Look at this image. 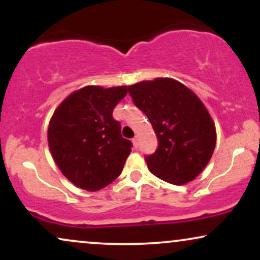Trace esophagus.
Masks as SVG:
<instances>
[{
    "label": "esophagus",
    "instance_id": "34e87169",
    "mask_svg": "<svg viewBox=\"0 0 260 260\" xmlns=\"http://www.w3.org/2000/svg\"><path fill=\"white\" fill-rule=\"evenodd\" d=\"M132 143H133V147H134V148H137V147H138V143H139V139H138V137H134V138L132 139Z\"/></svg>",
    "mask_w": 260,
    "mask_h": 260
}]
</instances>
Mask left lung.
<instances>
[{
	"mask_svg": "<svg viewBox=\"0 0 260 260\" xmlns=\"http://www.w3.org/2000/svg\"><path fill=\"white\" fill-rule=\"evenodd\" d=\"M128 91L159 142L156 151L145 156L149 171L176 186L194 180L216 144L215 124L199 98L171 78L144 80Z\"/></svg>",
	"mask_w": 260,
	"mask_h": 260,
	"instance_id": "left-lung-1",
	"label": "left lung"
}]
</instances>
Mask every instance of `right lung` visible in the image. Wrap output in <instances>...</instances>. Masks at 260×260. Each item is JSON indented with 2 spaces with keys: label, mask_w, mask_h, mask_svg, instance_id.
Returning a JSON list of instances; mask_svg holds the SVG:
<instances>
[{
  "label": "right lung",
  "mask_w": 260,
  "mask_h": 260,
  "mask_svg": "<svg viewBox=\"0 0 260 260\" xmlns=\"http://www.w3.org/2000/svg\"><path fill=\"white\" fill-rule=\"evenodd\" d=\"M127 86L88 85L62 101L49 124V147L58 169L74 186L95 192L121 175L132 149L112 117Z\"/></svg>",
  "instance_id": "1"
}]
</instances>
